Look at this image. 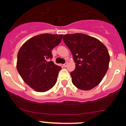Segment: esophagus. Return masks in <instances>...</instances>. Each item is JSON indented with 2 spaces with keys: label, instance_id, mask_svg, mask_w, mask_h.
Instances as JSON below:
<instances>
[{
  "label": "esophagus",
  "instance_id": "34e87169",
  "mask_svg": "<svg viewBox=\"0 0 126 126\" xmlns=\"http://www.w3.org/2000/svg\"><path fill=\"white\" fill-rule=\"evenodd\" d=\"M67 64H68V63H67V62H65V64H63V66H64V67H66L67 65Z\"/></svg>",
  "mask_w": 126,
  "mask_h": 126
}]
</instances>
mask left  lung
<instances>
[{
    "instance_id": "obj_1",
    "label": "left lung",
    "mask_w": 126,
    "mask_h": 126,
    "mask_svg": "<svg viewBox=\"0 0 126 126\" xmlns=\"http://www.w3.org/2000/svg\"><path fill=\"white\" fill-rule=\"evenodd\" d=\"M62 39L76 63L71 73L73 84L80 90H92L100 83L109 69L107 48L98 39L83 33L64 34Z\"/></svg>"
}]
</instances>
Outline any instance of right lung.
Returning a JSON list of instances; mask_svg holds the SVG:
<instances>
[{
    "mask_svg": "<svg viewBox=\"0 0 126 126\" xmlns=\"http://www.w3.org/2000/svg\"><path fill=\"white\" fill-rule=\"evenodd\" d=\"M62 36L40 34L29 39L20 48L17 70L23 81L36 92H47L56 83L61 67L48 59H52L51 50L61 43Z\"/></svg>",
    "mask_w": 126,
    "mask_h": 126,
    "instance_id": "add662e5",
    "label": "right lung"
}]
</instances>
